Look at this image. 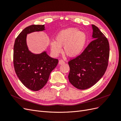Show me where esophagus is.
Listing matches in <instances>:
<instances>
[{
    "label": "esophagus",
    "mask_w": 121,
    "mask_h": 121,
    "mask_svg": "<svg viewBox=\"0 0 121 121\" xmlns=\"http://www.w3.org/2000/svg\"><path fill=\"white\" fill-rule=\"evenodd\" d=\"M65 63V62L63 60H60L59 61H58V64H59V65L64 64Z\"/></svg>",
    "instance_id": "34e87169"
}]
</instances>
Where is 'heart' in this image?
Wrapping results in <instances>:
<instances>
[{
    "mask_svg": "<svg viewBox=\"0 0 121 121\" xmlns=\"http://www.w3.org/2000/svg\"><path fill=\"white\" fill-rule=\"evenodd\" d=\"M56 41L50 43L51 50L56 55L62 52L64 46V52L68 56L74 57L82 52L87 40L85 32L79 31L77 28H69L60 31L56 36Z\"/></svg>",
    "mask_w": 121,
    "mask_h": 121,
    "instance_id": "b5f03b06",
    "label": "heart"
}]
</instances>
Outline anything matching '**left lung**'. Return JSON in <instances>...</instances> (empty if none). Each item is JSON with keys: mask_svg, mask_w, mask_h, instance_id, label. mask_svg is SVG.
<instances>
[{"mask_svg": "<svg viewBox=\"0 0 121 121\" xmlns=\"http://www.w3.org/2000/svg\"><path fill=\"white\" fill-rule=\"evenodd\" d=\"M92 40L80 56L69 61V81L77 89L85 90L95 84L107 70L109 56L107 38L92 25Z\"/></svg>", "mask_w": 121, "mask_h": 121, "instance_id": "left-lung-1", "label": "left lung"}]
</instances>
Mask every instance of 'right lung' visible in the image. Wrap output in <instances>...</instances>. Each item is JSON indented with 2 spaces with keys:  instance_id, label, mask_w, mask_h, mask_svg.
I'll list each match as a JSON object with an SVG mask.
<instances>
[{
  "instance_id": "1",
  "label": "right lung",
  "mask_w": 121,
  "mask_h": 121,
  "mask_svg": "<svg viewBox=\"0 0 121 121\" xmlns=\"http://www.w3.org/2000/svg\"><path fill=\"white\" fill-rule=\"evenodd\" d=\"M45 30L44 25H33L25 28L17 37L13 46V65L21 82L28 89L38 91L47 83L49 75L56 67L58 60L50 57L46 52L35 54L29 50L28 34Z\"/></svg>"
}]
</instances>
